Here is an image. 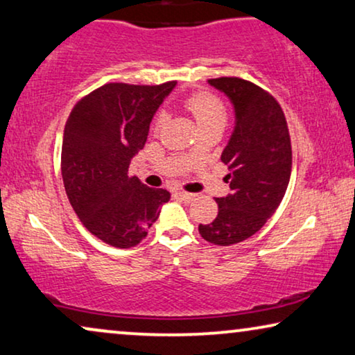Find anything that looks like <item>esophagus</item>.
Segmentation results:
<instances>
[{
    "label": "esophagus",
    "instance_id": "obj_1",
    "mask_svg": "<svg viewBox=\"0 0 355 355\" xmlns=\"http://www.w3.org/2000/svg\"><path fill=\"white\" fill-rule=\"evenodd\" d=\"M175 196L178 199H182V201H184V202H189V201H193L194 198H196V194L187 193V191H175Z\"/></svg>",
    "mask_w": 355,
    "mask_h": 355
}]
</instances>
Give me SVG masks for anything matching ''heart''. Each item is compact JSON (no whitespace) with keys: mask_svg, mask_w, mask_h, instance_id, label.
<instances>
[{"mask_svg":"<svg viewBox=\"0 0 355 355\" xmlns=\"http://www.w3.org/2000/svg\"><path fill=\"white\" fill-rule=\"evenodd\" d=\"M184 106L189 112L193 114L196 119L198 127H206L212 125V123H225L227 121V107L222 103V99H218L216 94L207 93V92H199L194 93L191 96L187 98ZM166 112H159L156 119H154V128L161 130L164 122H166Z\"/></svg>","mask_w":355,"mask_h":355,"instance_id":"obj_1","label":"heart"}]
</instances>
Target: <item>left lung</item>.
<instances>
[{"label":"left lung","mask_w":355,"mask_h":355,"mask_svg":"<svg viewBox=\"0 0 355 355\" xmlns=\"http://www.w3.org/2000/svg\"><path fill=\"white\" fill-rule=\"evenodd\" d=\"M209 83L230 98L236 121L220 157L232 193L216 199V220L199 225V233L230 246L252 236L278 209L291 177V139L282 106L266 89L238 77Z\"/></svg>","instance_id":"obj_1"}]
</instances>
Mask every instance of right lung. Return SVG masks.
<instances>
[{
    "instance_id": "obj_1",
    "label": "right lung",
    "mask_w": 355,
    "mask_h": 355,
    "mask_svg": "<svg viewBox=\"0 0 355 355\" xmlns=\"http://www.w3.org/2000/svg\"><path fill=\"white\" fill-rule=\"evenodd\" d=\"M175 83H106L80 99L67 119L61 153L64 188L83 227L109 246H137L171 199L167 189L130 177L128 167Z\"/></svg>"
}]
</instances>
